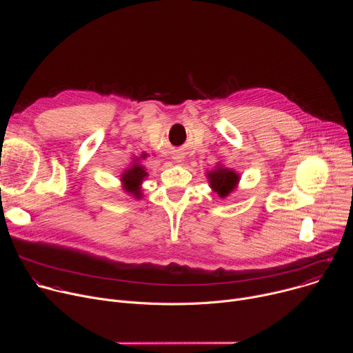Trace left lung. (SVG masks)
I'll use <instances>...</instances> for the list:
<instances>
[{
  "instance_id": "8db88e82",
  "label": "left lung",
  "mask_w": 353,
  "mask_h": 353,
  "mask_svg": "<svg viewBox=\"0 0 353 353\" xmlns=\"http://www.w3.org/2000/svg\"><path fill=\"white\" fill-rule=\"evenodd\" d=\"M208 177L212 189L217 192L220 197L228 196L236 188L239 181V176L234 172L229 169H221V167H217L216 170L210 172Z\"/></svg>"
}]
</instances>
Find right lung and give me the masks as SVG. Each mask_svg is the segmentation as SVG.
Instances as JSON below:
<instances>
[{
    "label": "right lung",
    "instance_id": "1",
    "mask_svg": "<svg viewBox=\"0 0 353 353\" xmlns=\"http://www.w3.org/2000/svg\"><path fill=\"white\" fill-rule=\"evenodd\" d=\"M144 157V156H143ZM147 176V172L144 170L143 165L134 164L132 169H128L124 174H123V183L124 188L128 193H132L136 197H141V192H140V184L143 181V179Z\"/></svg>",
    "mask_w": 353,
    "mask_h": 353
}]
</instances>
